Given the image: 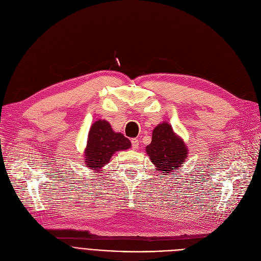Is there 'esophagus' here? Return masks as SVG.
<instances>
[{
    "instance_id": "obj_1",
    "label": "esophagus",
    "mask_w": 261,
    "mask_h": 261,
    "mask_svg": "<svg viewBox=\"0 0 261 261\" xmlns=\"http://www.w3.org/2000/svg\"><path fill=\"white\" fill-rule=\"evenodd\" d=\"M138 147H139V140L136 138H133L132 139V148L134 150H136V149H138Z\"/></svg>"
}]
</instances>
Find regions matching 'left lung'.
I'll return each mask as SVG.
<instances>
[{"label": "left lung", "instance_id": "1", "mask_svg": "<svg viewBox=\"0 0 261 261\" xmlns=\"http://www.w3.org/2000/svg\"><path fill=\"white\" fill-rule=\"evenodd\" d=\"M145 150L158 170L166 174L182 166L187 154L184 142L173 133L168 123H162L154 128L152 141Z\"/></svg>", "mask_w": 261, "mask_h": 261}]
</instances>
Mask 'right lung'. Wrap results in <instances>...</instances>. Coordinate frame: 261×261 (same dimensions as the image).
<instances>
[{
	"instance_id": "add662e5",
	"label": "right lung",
	"mask_w": 261,
	"mask_h": 261,
	"mask_svg": "<svg viewBox=\"0 0 261 261\" xmlns=\"http://www.w3.org/2000/svg\"><path fill=\"white\" fill-rule=\"evenodd\" d=\"M130 148V141L120 133H114L110 124L99 120L91 126L86 149V165L90 169H100L107 165L116 151Z\"/></svg>"
}]
</instances>
